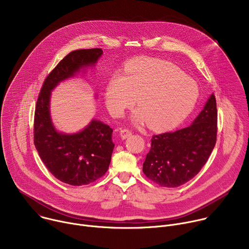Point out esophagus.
I'll return each mask as SVG.
<instances>
[{
  "instance_id": "1",
  "label": "esophagus",
  "mask_w": 249,
  "mask_h": 249,
  "mask_svg": "<svg viewBox=\"0 0 249 249\" xmlns=\"http://www.w3.org/2000/svg\"><path fill=\"white\" fill-rule=\"evenodd\" d=\"M132 135V132L129 129H120V136L122 139H127Z\"/></svg>"
}]
</instances>
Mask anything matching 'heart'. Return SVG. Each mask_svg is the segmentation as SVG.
<instances>
[{"label": "heart", "mask_w": 249, "mask_h": 249, "mask_svg": "<svg viewBox=\"0 0 249 249\" xmlns=\"http://www.w3.org/2000/svg\"><path fill=\"white\" fill-rule=\"evenodd\" d=\"M199 96L197 83L171 63L139 59L125 68V76H113L105 90V102L114 116H121L136 101V122L165 129L183 120Z\"/></svg>", "instance_id": "obj_1"}]
</instances>
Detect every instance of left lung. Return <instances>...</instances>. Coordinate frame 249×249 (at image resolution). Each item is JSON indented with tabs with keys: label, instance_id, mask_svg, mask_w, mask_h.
<instances>
[{
	"label": "left lung",
	"instance_id": "left-lung-1",
	"mask_svg": "<svg viewBox=\"0 0 249 249\" xmlns=\"http://www.w3.org/2000/svg\"><path fill=\"white\" fill-rule=\"evenodd\" d=\"M217 124L216 97L212 94L190 126L153 136L143 163L145 175L163 187H178L191 180L216 145Z\"/></svg>",
	"mask_w": 249,
	"mask_h": 249
}]
</instances>
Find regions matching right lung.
I'll return each instance as SVG.
<instances>
[{"mask_svg": "<svg viewBox=\"0 0 249 249\" xmlns=\"http://www.w3.org/2000/svg\"><path fill=\"white\" fill-rule=\"evenodd\" d=\"M100 48L75 50L64 57L46 77L34 113V145L48 170L60 181L81 186L100 178L109 167L114 149L113 130L95 119L81 132L56 131L50 117L51 90L59 83L94 66L102 55Z\"/></svg>", "mask_w": 249, "mask_h": 249, "instance_id": "1", "label": "right lung"}]
</instances>
